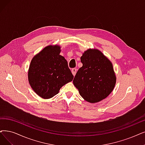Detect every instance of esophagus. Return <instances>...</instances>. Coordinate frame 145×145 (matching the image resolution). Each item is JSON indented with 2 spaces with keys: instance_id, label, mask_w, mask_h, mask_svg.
Listing matches in <instances>:
<instances>
[{
  "instance_id": "1",
  "label": "esophagus",
  "mask_w": 145,
  "mask_h": 145,
  "mask_svg": "<svg viewBox=\"0 0 145 145\" xmlns=\"http://www.w3.org/2000/svg\"><path fill=\"white\" fill-rule=\"evenodd\" d=\"M71 72H72V74H73V76H74L75 75H76V72H77V69H76V68H72V70H71Z\"/></svg>"
}]
</instances>
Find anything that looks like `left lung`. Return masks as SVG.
<instances>
[{"label":"left lung","instance_id":"obj_1","mask_svg":"<svg viewBox=\"0 0 145 145\" xmlns=\"http://www.w3.org/2000/svg\"><path fill=\"white\" fill-rule=\"evenodd\" d=\"M82 67L79 68L73 84L80 95L90 103H96L112 92L116 76L112 63L101 52L89 49L81 56Z\"/></svg>","mask_w":145,"mask_h":145}]
</instances>
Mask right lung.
Listing matches in <instances>:
<instances>
[{"mask_svg":"<svg viewBox=\"0 0 145 145\" xmlns=\"http://www.w3.org/2000/svg\"><path fill=\"white\" fill-rule=\"evenodd\" d=\"M58 45L48 46L33 57L28 72L31 88L43 99H50L74 76Z\"/></svg>","mask_w":145,"mask_h":145,"instance_id":"right-lung-1","label":"right lung"}]
</instances>
